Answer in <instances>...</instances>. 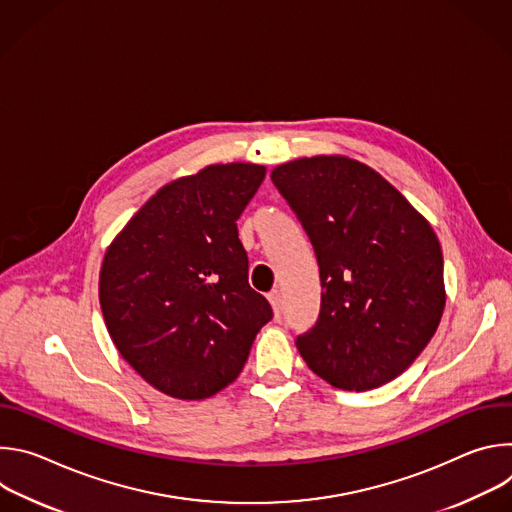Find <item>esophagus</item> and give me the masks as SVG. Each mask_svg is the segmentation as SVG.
Wrapping results in <instances>:
<instances>
[{"mask_svg":"<svg viewBox=\"0 0 512 512\" xmlns=\"http://www.w3.org/2000/svg\"><path fill=\"white\" fill-rule=\"evenodd\" d=\"M269 302H271V308H273L275 316L279 318V314H281V310H283V300H281L279 289H273V291H271V294H269Z\"/></svg>","mask_w":512,"mask_h":512,"instance_id":"1","label":"esophagus"}]
</instances>
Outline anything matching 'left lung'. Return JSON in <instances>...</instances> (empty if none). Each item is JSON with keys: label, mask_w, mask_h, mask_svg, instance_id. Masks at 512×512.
<instances>
[{"label": "left lung", "mask_w": 512, "mask_h": 512, "mask_svg": "<svg viewBox=\"0 0 512 512\" xmlns=\"http://www.w3.org/2000/svg\"><path fill=\"white\" fill-rule=\"evenodd\" d=\"M271 180L298 214L320 267L322 306L296 346L344 391L377 389L421 354L440 326L444 257L427 218L367 164L300 158Z\"/></svg>", "instance_id": "obj_1"}]
</instances>
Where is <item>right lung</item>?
Here are the masks:
<instances>
[{
  "label": "right lung",
  "instance_id": "right-lung-1",
  "mask_svg": "<svg viewBox=\"0 0 512 512\" xmlns=\"http://www.w3.org/2000/svg\"><path fill=\"white\" fill-rule=\"evenodd\" d=\"M265 166L212 164L162 186L113 239L99 302L113 344L158 391L198 401L243 371L273 318L249 285L237 218Z\"/></svg>",
  "mask_w": 512,
  "mask_h": 512
}]
</instances>
